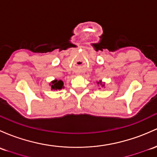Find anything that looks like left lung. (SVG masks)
Segmentation results:
<instances>
[{
  "mask_svg": "<svg viewBox=\"0 0 157 157\" xmlns=\"http://www.w3.org/2000/svg\"><path fill=\"white\" fill-rule=\"evenodd\" d=\"M101 84V85H102V83H101V82H98V84ZM102 86H103V85H102Z\"/></svg>",
  "mask_w": 157,
  "mask_h": 157,
  "instance_id": "1",
  "label": "left lung"
}]
</instances>
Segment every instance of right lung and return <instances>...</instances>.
I'll return each mask as SVG.
<instances>
[{"mask_svg": "<svg viewBox=\"0 0 157 157\" xmlns=\"http://www.w3.org/2000/svg\"><path fill=\"white\" fill-rule=\"evenodd\" d=\"M52 90H61L63 88V82L61 80H55L52 82Z\"/></svg>", "mask_w": 157, "mask_h": 157, "instance_id": "add662e5", "label": "right lung"}]
</instances>
